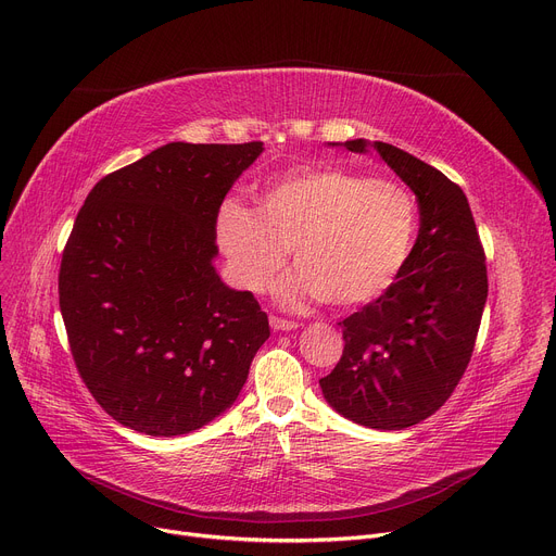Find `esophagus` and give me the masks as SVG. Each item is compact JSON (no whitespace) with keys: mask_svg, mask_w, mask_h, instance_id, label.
Here are the masks:
<instances>
[{"mask_svg":"<svg viewBox=\"0 0 556 556\" xmlns=\"http://www.w3.org/2000/svg\"><path fill=\"white\" fill-rule=\"evenodd\" d=\"M270 326H273L275 330H294V328H298V321L283 319V317H277V315H270Z\"/></svg>","mask_w":556,"mask_h":556,"instance_id":"obj_1","label":"esophagus"}]
</instances>
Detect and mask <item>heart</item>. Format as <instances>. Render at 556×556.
Wrapping results in <instances>:
<instances>
[{
  "instance_id": "1",
  "label": "heart",
  "mask_w": 556,
  "mask_h": 556,
  "mask_svg": "<svg viewBox=\"0 0 556 556\" xmlns=\"http://www.w3.org/2000/svg\"><path fill=\"white\" fill-rule=\"evenodd\" d=\"M416 228V199L404 182L330 165L277 176L258 192L256 212L226 201L216 216L218 243L241 288L266 290L292 250L300 270L283 281L281 300L319 298L336 308L380 298L406 264Z\"/></svg>"
}]
</instances>
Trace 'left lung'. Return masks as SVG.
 <instances>
[{
  "mask_svg": "<svg viewBox=\"0 0 556 556\" xmlns=\"http://www.w3.org/2000/svg\"><path fill=\"white\" fill-rule=\"evenodd\" d=\"M344 147H374L409 185L420 230L395 281L340 321L344 351L319 387L344 418L393 431L435 414L458 387L488 300L485 250L460 185L389 142Z\"/></svg>",
  "mask_w": 556,
  "mask_h": 556,
  "instance_id": "obj_1",
  "label": "left lung"
}]
</instances>
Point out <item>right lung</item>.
I'll list each match as a JSON object with an SVG mask.
<instances>
[{
  "instance_id": "1",
  "label": "right lung",
  "mask_w": 556,
  "mask_h": 556,
  "mask_svg": "<svg viewBox=\"0 0 556 556\" xmlns=\"http://www.w3.org/2000/svg\"><path fill=\"white\" fill-rule=\"evenodd\" d=\"M264 142H169L96 182L58 292L78 374L121 425L180 435L237 400L270 338L250 290L218 279L216 216Z\"/></svg>"
}]
</instances>
